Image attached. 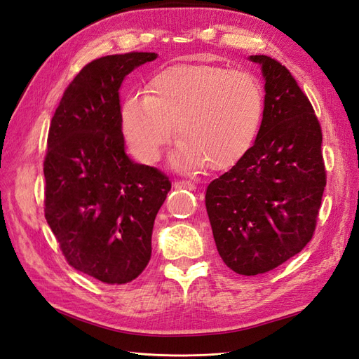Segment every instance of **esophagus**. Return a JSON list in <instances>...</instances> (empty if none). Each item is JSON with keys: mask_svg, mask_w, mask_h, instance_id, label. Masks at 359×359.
Masks as SVG:
<instances>
[{"mask_svg": "<svg viewBox=\"0 0 359 359\" xmlns=\"http://www.w3.org/2000/svg\"><path fill=\"white\" fill-rule=\"evenodd\" d=\"M172 188L175 189H189L194 191L195 189V183L191 180H177L172 183Z\"/></svg>", "mask_w": 359, "mask_h": 359, "instance_id": "obj_1", "label": "esophagus"}]
</instances>
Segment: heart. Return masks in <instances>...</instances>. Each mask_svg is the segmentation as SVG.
<instances>
[{
	"label": "heart",
	"instance_id": "b5f03b06",
	"mask_svg": "<svg viewBox=\"0 0 359 359\" xmlns=\"http://www.w3.org/2000/svg\"><path fill=\"white\" fill-rule=\"evenodd\" d=\"M264 110L259 80L210 64H180L149 80L146 95H128L121 131L131 152L155 163L176 131L170 163L179 171L236 165L255 142Z\"/></svg>",
	"mask_w": 359,
	"mask_h": 359
}]
</instances>
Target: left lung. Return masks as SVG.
I'll use <instances>...</instances> for the list:
<instances>
[{"label":"left lung","instance_id":"1","mask_svg":"<svg viewBox=\"0 0 359 359\" xmlns=\"http://www.w3.org/2000/svg\"><path fill=\"white\" fill-rule=\"evenodd\" d=\"M264 79L255 143L205 191L219 255L243 276L267 273L302 252L325 189L322 133L313 107L280 62L252 55Z\"/></svg>","mask_w":359,"mask_h":359}]
</instances>
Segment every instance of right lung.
Segmentation results:
<instances>
[{"label":"right lung","mask_w":359,"mask_h":359,"mask_svg":"<svg viewBox=\"0 0 359 359\" xmlns=\"http://www.w3.org/2000/svg\"><path fill=\"white\" fill-rule=\"evenodd\" d=\"M158 53L109 55L82 68L64 92L44 159V216L68 264L104 283L134 280L152 253L168 177L125 152L119 89Z\"/></svg>","instance_id":"right-lung-1"}]
</instances>
